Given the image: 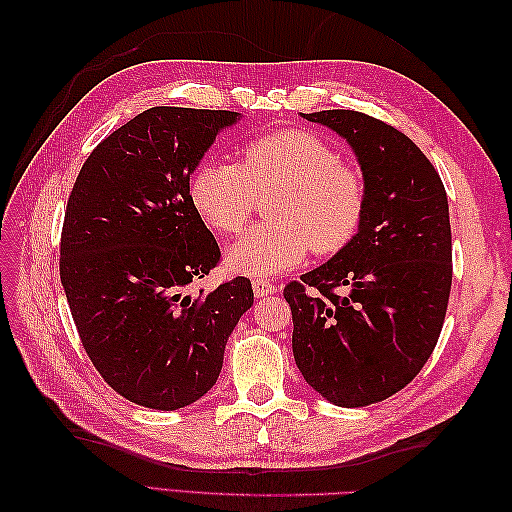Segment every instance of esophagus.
Wrapping results in <instances>:
<instances>
[{"label": "esophagus", "mask_w": 512, "mask_h": 512, "mask_svg": "<svg viewBox=\"0 0 512 512\" xmlns=\"http://www.w3.org/2000/svg\"><path fill=\"white\" fill-rule=\"evenodd\" d=\"M253 292H255L257 299H262V297H268V295H275L277 286L268 279H253Z\"/></svg>", "instance_id": "34e87169"}]
</instances>
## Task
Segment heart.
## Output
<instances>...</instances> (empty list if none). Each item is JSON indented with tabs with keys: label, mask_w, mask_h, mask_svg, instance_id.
I'll return each instance as SVG.
<instances>
[{
	"label": "heart",
	"mask_w": 512,
	"mask_h": 512,
	"mask_svg": "<svg viewBox=\"0 0 512 512\" xmlns=\"http://www.w3.org/2000/svg\"><path fill=\"white\" fill-rule=\"evenodd\" d=\"M191 202L204 224L222 235L246 226L257 193L270 224L255 226L228 248L226 266L239 275L270 277L301 264L310 250L332 255L352 242L365 213L363 173L317 134L286 129L257 136L235 160H206L191 176Z\"/></svg>",
	"instance_id": "1"
}]
</instances>
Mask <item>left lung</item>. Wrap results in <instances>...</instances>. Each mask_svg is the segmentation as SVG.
I'll return each mask as SVG.
<instances>
[{"instance_id": "left-lung-1", "label": "left lung", "mask_w": 512, "mask_h": 512, "mask_svg": "<svg viewBox=\"0 0 512 512\" xmlns=\"http://www.w3.org/2000/svg\"><path fill=\"white\" fill-rule=\"evenodd\" d=\"M301 116L347 140L367 198L352 242L284 288L292 354L325 400L365 407L407 387L438 343L453 277L447 191L396 127L352 110Z\"/></svg>"}]
</instances>
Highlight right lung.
<instances>
[{
	"mask_svg": "<svg viewBox=\"0 0 512 512\" xmlns=\"http://www.w3.org/2000/svg\"><path fill=\"white\" fill-rule=\"evenodd\" d=\"M237 121L226 110L151 107L96 145L72 187L61 284L83 350L136 405L173 411L202 398L253 306L246 277L184 292L220 262L191 202V173Z\"/></svg>",
	"mask_w": 512,
	"mask_h": 512,
	"instance_id": "right-lung-1",
	"label": "right lung"
}]
</instances>
